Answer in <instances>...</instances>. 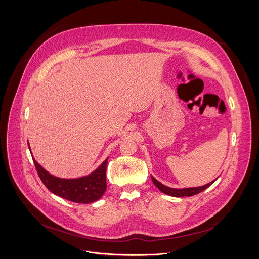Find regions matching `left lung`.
<instances>
[{
	"instance_id": "1",
	"label": "left lung",
	"mask_w": 259,
	"mask_h": 259,
	"mask_svg": "<svg viewBox=\"0 0 259 259\" xmlns=\"http://www.w3.org/2000/svg\"><path fill=\"white\" fill-rule=\"evenodd\" d=\"M152 180L154 182L155 186L164 194L166 195H169V196H172V197H191V196H194V195H197L201 192H203L204 190H206L207 188H209L211 184L215 181H211L207 184H205V186L203 187H198V188H189V189H171V188H168L166 186H164V184H162L161 182H159L157 179H155L153 176H152Z\"/></svg>"
}]
</instances>
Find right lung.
<instances>
[{"label": "right lung", "mask_w": 259, "mask_h": 259, "mask_svg": "<svg viewBox=\"0 0 259 259\" xmlns=\"http://www.w3.org/2000/svg\"><path fill=\"white\" fill-rule=\"evenodd\" d=\"M34 167L45 187L54 195L75 203L88 204L99 200L106 190L107 159L90 175L76 178L62 179L49 174L32 158Z\"/></svg>", "instance_id": "obj_1"}]
</instances>
